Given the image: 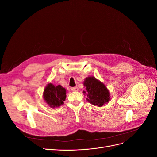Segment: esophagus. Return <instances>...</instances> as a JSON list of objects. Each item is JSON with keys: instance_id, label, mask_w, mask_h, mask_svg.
Segmentation results:
<instances>
[{"instance_id": "esophagus-1", "label": "esophagus", "mask_w": 157, "mask_h": 157, "mask_svg": "<svg viewBox=\"0 0 157 157\" xmlns=\"http://www.w3.org/2000/svg\"><path fill=\"white\" fill-rule=\"evenodd\" d=\"M78 90H79V88L77 86L71 88V90H72V91H73V92H77V91H78Z\"/></svg>"}]
</instances>
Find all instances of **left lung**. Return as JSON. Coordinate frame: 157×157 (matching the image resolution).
I'll use <instances>...</instances> for the list:
<instances>
[{"label":"left lung","mask_w":157,"mask_h":157,"mask_svg":"<svg viewBox=\"0 0 157 157\" xmlns=\"http://www.w3.org/2000/svg\"><path fill=\"white\" fill-rule=\"evenodd\" d=\"M84 85L86 89L83 92L87 96V101L92 105L101 107L110 99L109 92L106 86L96 78L93 77L86 78L84 82Z\"/></svg>","instance_id":"8db88e82"}]
</instances>
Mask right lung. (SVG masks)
Instances as JSON below:
<instances>
[{"instance_id": "right-lung-1", "label": "right lung", "mask_w": 157, "mask_h": 157, "mask_svg": "<svg viewBox=\"0 0 157 157\" xmlns=\"http://www.w3.org/2000/svg\"><path fill=\"white\" fill-rule=\"evenodd\" d=\"M66 98V90L60 85L55 86L48 84L44 91V99L48 105L52 108L58 107L63 104Z\"/></svg>"}]
</instances>
